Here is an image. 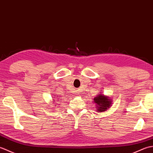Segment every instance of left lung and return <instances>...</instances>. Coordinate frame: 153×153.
<instances>
[{
	"label": "left lung",
	"mask_w": 153,
	"mask_h": 153,
	"mask_svg": "<svg viewBox=\"0 0 153 153\" xmlns=\"http://www.w3.org/2000/svg\"><path fill=\"white\" fill-rule=\"evenodd\" d=\"M112 100L110 99L108 97L105 96L102 94H99L94 98V102L95 103L97 110L98 112H102L110 108L112 105Z\"/></svg>",
	"instance_id": "8db88e82"
}]
</instances>
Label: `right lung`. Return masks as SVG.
Listing matches in <instances>:
<instances>
[{
  "label": "right lung",
  "instance_id": "1",
  "mask_svg": "<svg viewBox=\"0 0 153 153\" xmlns=\"http://www.w3.org/2000/svg\"><path fill=\"white\" fill-rule=\"evenodd\" d=\"M54 101H55V100H54Z\"/></svg>",
  "mask_w": 153,
  "mask_h": 153
}]
</instances>
